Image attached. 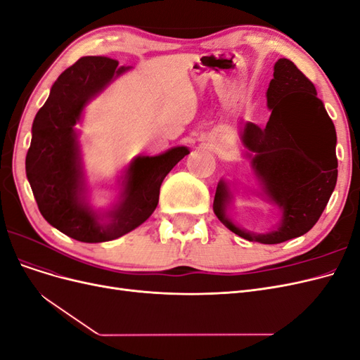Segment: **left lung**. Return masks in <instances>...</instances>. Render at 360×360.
<instances>
[{"mask_svg":"<svg viewBox=\"0 0 360 360\" xmlns=\"http://www.w3.org/2000/svg\"><path fill=\"white\" fill-rule=\"evenodd\" d=\"M266 96L271 111L266 127L248 122L240 136L263 193L282 212L281 224L266 234L233 224L226 216L233 192L224 180L217 183L213 212L246 240L276 245L308 233L328 205L338 179L336 132L314 84L292 61H276Z\"/></svg>","mask_w":360,"mask_h":360,"instance_id":"obj_1","label":"left lung"}]
</instances>
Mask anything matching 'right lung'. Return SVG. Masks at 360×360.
<instances>
[{
	"label": "right lung",
	"mask_w": 360,
	"mask_h": 360,
	"mask_svg": "<svg viewBox=\"0 0 360 360\" xmlns=\"http://www.w3.org/2000/svg\"><path fill=\"white\" fill-rule=\"evenodd\" d=\"M129 69L108 57L79 58L53 82L32 122L25 159L32 195L41 216L78 242H110L146 222L159 202L163 179L189 155L188 147H174L159 156H138L126 169L117 204L99 213L86 202L75 124L85 105Z\"/></svg>",
	"instance_id": "obj_1"
}]
</instances>
